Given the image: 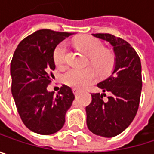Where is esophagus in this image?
Masks as SVG:
<instances>
[{
  "label": "esophagus",
  "instance_id": "esophagus-1",
  "mask_svg": "<svg viewBox=\"0 0 154 154\" xmlns=\"http://www.w3.org/2000/svg\"><path fill=\"white\" fill-rule=\"evenodd\" d=\"M79 92H80V91H79L78 89H76V88H74V89H73V93H74V94H75L76 96H77V94H79Z\"/></svg>",
  "mask_w": 154,
  "mask_h": 154
}]
</instances>
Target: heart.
Returning a JSON list of instances; mask_svg holds the SVG:
<instances>
[{"mask_svg":"<svg viewBox=\"0 0 154 154\" xmlns=\"http://www.w3.org/2000/svg\"><path fill=\"white\" fill-rule=\"evenodd\" d=\"M77 47L90 57L92 64L101 73L108 72L114 62L113 54L103 50V44L96 38L91 36H83L77 41ZM67 54V45L60 43L55 48L53 52L54 62L57 66L64 65ZM95 78V71L93 68L77 69L71 68L64 74V82L69 86L76 89H83L88 86Z\"/></svg>","mask_w":154,"mask_h":154,"instance_id":"1","label":"heart"}]
</instances>
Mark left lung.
<instances>
[{
    "instance_id": "obj_1",
    "label": "left lung",
    "mask_w": 154,
    "mask_h": 154,
    "mask_svg": "<svg viewBox=\"0 0 154 154\" xmlns=\"http://www.w3.org/2000/svg\"><path fill=\"white\" fill-rule=\"evenodd\" d=\"M107 41L115 54L111 74L97 84L103 93L92 94L86 106V124L94 135L113 137L123 132L137 112L142 91V68L135 49L125 40L109 34H93ZM105 91L111 95L103 100Z\"/></svg>"
}]
</instances>
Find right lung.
<instances>
[{
	"label": "right lung",
	"mask_w": 154,
	"mask_h": 154,
	"mask_svg": "<svg viewBox=\"0 0 154 154\" xmlns=\"http://www.w3.org/2000/svg\"><path fill=\"white\" fill-rule=\"evenodd\" d=\"M71 33L41 29L23 39L11 63V93L25 126L40 135H51L62 128L65 115L75 95L63 85L56 95L47 90L54 76L53 52Z\"/></svg>",
	"instance_id": "add662e5"
}]
</instances>
